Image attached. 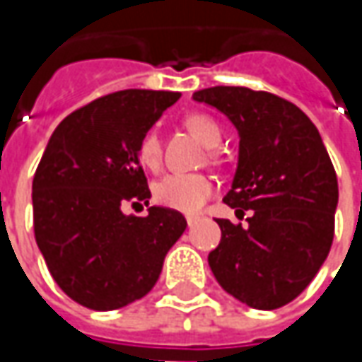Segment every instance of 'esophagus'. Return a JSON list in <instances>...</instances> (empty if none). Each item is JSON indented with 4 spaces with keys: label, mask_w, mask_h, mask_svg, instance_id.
I'll use <instances>...</instances> for the list:
<instances>
[{
    "label": "esophagus",
    "mask_w": 362,
    "mask_h": 362,
    "mask_svg": "<svg viewBox=\"0 0 362 362\" xmlns=\"http://www.w3.org/2000/svg\"><path fill=\"white\" fill-rule=\"evenodd\" d=\"M197 219H199L197 216H187V226H189V228H193V226L197 223Z\"/></svg>",
    "instance_id": "esophagus-1"
}]
</instances>
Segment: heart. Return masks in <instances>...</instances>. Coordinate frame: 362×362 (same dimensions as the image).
<instances>
[{
    "label": "heart",
    "instance_id": "1",
    "mask_svg": "<svg viewBox=\"0 0 362 362\" xmlns=\"http://www.w3.org/2000/svg\"><path fill=\"white\" fill-rule=\"evenodd\" d=\"M185 127L193 132L203 145L216 146L221 141V129L207 115L193 112L185 117ZM139 159L146 169H157L160 163V143L155 131H148L139 143ZM216 183L199 173H173L160 179L155 187V199L163 207L181 214H197L207 199L214 195Z\"/></svg>",
    "mask_w": 362,
    "mask_h": 362
}]
</instances>
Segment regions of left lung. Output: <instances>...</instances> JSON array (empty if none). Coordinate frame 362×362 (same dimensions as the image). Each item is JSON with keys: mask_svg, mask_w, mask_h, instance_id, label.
I'll use <instances>...</instances> for the list:
<instances>
[{"mask_svg": "<svg viewBox=\"0 0 362 362\" xmlns=\"http://www.w3.org/2000/svg\"><path fill=\"white\" fill-rule=\"evenodd\" d=\"M240 132L233 183L223 202L247 228L217 219L221 242L209 252L219 286L243 304L274 310L302 294L334 238L339 183L325 143L298 106L270 92L214 86L193 94Z\"/></svg>", "mask_w": 362, "mask_h": 362, "instance_id": "left-lung-1", "label": "left lung"}]
</instances>
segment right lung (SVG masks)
Segmentation results:
<instances>
[{
    "label": "right lung",
    "instance_id": "add662e5",
    "mask_svg": "<svg viewBox=\"0 0 362 362\" xmlns=\"http://www.w3.org/2000/svg\"><path fill=\"white\" fill-rule=\"evenodd\" d=\"M179 92L119 90L56 127L32 183L34 233L52 278L92 310H117L157 284L163 259L187 228L169 207L148 205L139 143Z\"/></svg>",
    "mask_w": 362,
    "mask_h": 362
}]
</instances>
